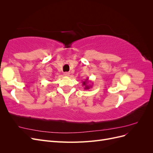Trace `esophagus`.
I'll use <instances>...</instances> for the list:
<instances>
[{
	"label": "esophagus",
	"instance_id": "esophagus-1",
	"mask_svg": "<svg viewBox=\"0 0 153 153\" xmlns=\"http://www.w3.org/2000/svg\"><path fill=\"white\" fill-rule=\"evenodd\" d=\"M69 75H70V73H69V72H65V73H64V75L65 76H69Z\"/></svg>",
	"mask_w": 153,
	"mask_h": 153
}]
</instances>
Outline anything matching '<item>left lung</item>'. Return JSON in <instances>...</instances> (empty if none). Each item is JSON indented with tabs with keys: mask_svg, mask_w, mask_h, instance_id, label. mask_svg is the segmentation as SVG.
Instances as JSON below:
<instances>
[{
	"mask_svg": "<svg viewBox=\"0 0 153 153\" xmlns=\"http://www.w3.org/2000/svg\"><path fill=\"white\" fill-rule=\"evenodd\" d=\"M89 82L91 83V82L89 81V78H86L85 79L84 81L82 82V85L84 86V89L87 90V89H89L90 88H91L92 86L91 84H89Z\"/></svg>",
	"mask_w": 153,
	"mask_h": 153,
	"instance_id": "8db88e82",
	"label": "left lung"
}]
</instances>
